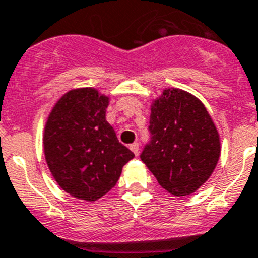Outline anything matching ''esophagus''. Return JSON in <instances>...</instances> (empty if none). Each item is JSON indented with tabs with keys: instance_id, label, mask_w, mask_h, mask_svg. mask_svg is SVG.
I'll return each mask as SVG.
<instances>
[{
	"instance_id": "obj_1",
	"label": "esophagus",
	"mask_w": 258,
	"mask_h": 258,
	"mask_svg": "<svg viewBox=\"0 0 258 258\" xmlns=\"http://www.w3.org/2000/svg\"><path fill=\"white\" fill-rule=\"evenodd\" d=\"M129 148H131V151L133 152V153L136 154V156L139 153V144L137 143V142H136V143L131 144V147H129Z\"/></svg>"
}]
</instances>
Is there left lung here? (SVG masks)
Instances as JSON below:
<instances>
[{
  "mask_svg": "<svg viewBox=\"0 0 258 258\" xmlns=\"http://www.w3.org/2000/svg\"><path fill=\"white\" fill-rule=\"evenodd\" d=\"M152 141L141 158L159 185L186 196L204 185L220 157V137L207 107L181 88H164L151 104Z\"/></svg>",
  "mask_w": 258,
  "mask_h": 258,
  "instance_id": "8db88e82",
  "label": "left lung"
}]
</instances>
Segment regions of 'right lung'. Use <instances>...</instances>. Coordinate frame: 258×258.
Returning a JSON list of instances; mask_svg holds the SVG:
<instances>
[{
	"label": "right lung",
	"mask_w": 258,
	"mask_h": 258,
	"mask_svg": "<svg viewBox=\"0 0 258 258\" xmlns=\"http://www.w3.org/2000/svg\"><path fill=\"white\" fill-rule=\"evenodd\" d=\"M109 102L97 88H72L55 102L44 126V154L54 180L71 196L90 203L116 185L134 157L107 122Z\"/></svg>",
	"instance_id": "right-lung-1"
}]
</instances>
